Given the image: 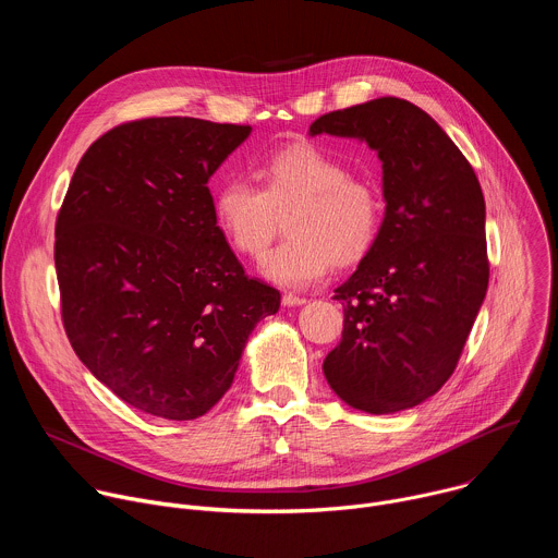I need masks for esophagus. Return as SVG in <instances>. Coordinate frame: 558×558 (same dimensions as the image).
Listing matches in <instances>:
<instances>
[{
	"label": "esophagus",
	"mask_w": 558,
	"mask_h": 558,
	"mask_svg": "<svg viewBox=\"0 0 558 558\" xmlns=\"http://www.w3.org/2000/svg\"><path fill=\"white\" fill-rule=\"evenodd\" d=\"M282 304H284V306H302V304H306V300L300 298V295L284 293V295H282Z\"/></svg>",
	"instance_id": "34e87169"
}]
</instances>
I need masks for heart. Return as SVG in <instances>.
Listing matches in <instances>:
<instances>
[{
  "label": "heart",
  "mask_w": 558,
  "mask_h": 558,
  "mask_svg": "<svg viewBox=\"0 0 558 558\" xmlns=\"http://www.w3.org/2000/svg\"><path fill=\"white\" fill-rule=\"evenodd\" d=\"M260 187L227 179L214 194V218L229 245L245 256L267 252L282 227L287 238L260 263V274L287 289L320 282L333 260H360L379 229L381 201L373 183L313 143H293L258 166Z\"/></svg>",
  "instance_id": "1"
}]
</instances>
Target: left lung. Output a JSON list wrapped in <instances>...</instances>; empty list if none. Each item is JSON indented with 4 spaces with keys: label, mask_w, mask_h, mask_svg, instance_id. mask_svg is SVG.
Wrapping results in <instances>:
<instances>
[{
    "label": "left lung",
    "mask_w": 558,
    "mask_h": 558,
    "mask_svg": "<svg viewBox=\"0 0 558 558\" xmlns=\"http://www.w3.org/2000/svg\"><path fill=\"white\" fill-rule=\"evenodd\" d=\"M308 134L375 149L386 203L375 243L336 289L344 331L325 377L351 409H413L452 375L488 291L482 185L439 123L404 99L329 112Z\"/></svg>",
    "instance_id": "left-lung-1"
}]
</instances>
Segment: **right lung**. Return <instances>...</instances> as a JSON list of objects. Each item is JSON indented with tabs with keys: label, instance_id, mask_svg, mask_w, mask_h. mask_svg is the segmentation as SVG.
<instances>
[{
	"label": "right lung",
	"instance_id": "1",
	"mask_svg": "<svg viewBox=\"0 0 558 558\" xmlns=\"http://www.w3.org/2000/svg\"><path fill=\"white\" fill-rule=\"evenodd\" d=\"M250 125L123 123L78 161L54 229L68 340L132 409L174 422L229 390L280 293L250 276L214 218L209 179Z\"/></svg>",
	"mask_w": 558,
	"mask_h": 558
}]
</instances>
